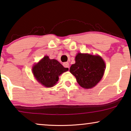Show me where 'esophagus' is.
Wrapping results in <instances>:
<instances>
[{"instance_id":"1","label":"esophagus","mask_w":131,"mask_h":131,"mask_svg":"<svg viewBox=\"0 0 131 131\" xmlns=\"http://www.w3.org/2000/svg\"><path fill=\"white\" fill-rule=\"evenodd\" d=\"M63 66H64V67H66V68H69L70 64L68 62H64V63H63Z\"/></svg>"}]
</instances>
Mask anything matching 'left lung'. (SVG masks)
I'll return each mask as SVG.
<instances>
[{
  "label": "left lung",
  "instance_id": "8db88e82",
  "mask_svg": "<svg viewBox=\"0 0 131 131\" xmlns=\"http://www.w3.org/2000/svg\"><path fill=\"white\" fill-rule=\"evenodd\" d=\"M76 62L70 68L80 86L86 89L95 86L103 78L105 65L101 57L78 53Z\"/></svg>",
  "mask_w": 131,
  "mask_h": 131
}]
</instances>
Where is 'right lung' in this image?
Returning <instances> with one entry per match:
<instances>
[{
    "label": "right lung",
    "mask_w": 131,
    "mask_h": 131,
    "mask_svg": "<svg viewBox=\"0 0 131 131\" xmlns=\"http://www.w3.org/2000/svg\"><path fill=\"white\" fill-rule=\"evenodd\" d=\"M68 70V68L64 67L58 61L51 60L48 56L44 57L32 69L37 81L47 88L55 85L58 80V76Z\"/></svg>",
    "instance_id": "add662e5"
}]
</instances>
